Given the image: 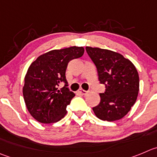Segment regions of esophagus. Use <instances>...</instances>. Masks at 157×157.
<instances>
[{"instance_id": "esophagus-1", "label": "esophagus", "mask_w": 157, "mask_h": 157, "mask_svg": "<svg viewBox=\"0 0 157 157\" xmlns=\"http://www.w3.org/2000/svg\"><path fill=\"white\" fill-rule=\"evenodd\" d=\"M78 93L79 94H81V95H87L88 94V91H86V90H84V89H80V90H78Z\"/></svg>"}]
</instances>
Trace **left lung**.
Returning <instances> with one entry per match:
<instances>
[{"label":"left lung","mask_w":157,"mask_h":157,"mask_svg":"<svg viewBox=\"0 0 157 157\" xmlns=\"http://www.w3.org/2000/svg\"><path fill=\"white\" fill-rule=\"evenodd\" d=\"M95 65L98 80L105 86L100 93V102L92 110L104 121L119 120L124 117L135 104L140 89V78L133 64L121 54L99 48L86 47Z\"/></svg>","instance_id":"left-lung-1"}]
</instances>
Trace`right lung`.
I'll use <instances>...</instances> for the list:
<instances>
[{"label":"right lung","mask_w":157,"mask_h":157,"mask_svg":"<svg viewBox=\"0 0 157 157\" xmlns=\"http://www.w3.org/2000/svg\"><path fill=\"white\" fill-rule=\"evenodd\" d=\"M83 47L52 50L31 63L25 78L23 95L30 114L41 123H54L66 115V107L75 96L65 78L68 62L82 57ZM65 86L58 90L60 82Z\"/></svg>","instance_id":"1"}]
</instances>
